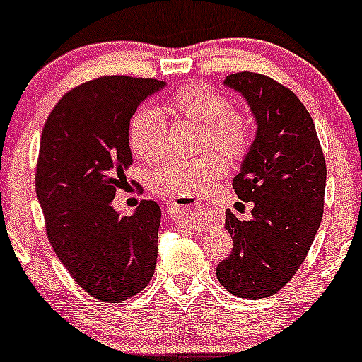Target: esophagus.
I'll return each instance as SVG.
<instances>
[{
	"mask_svg": "<svg viewBox=\"0 0 362 362\" xmlns=\"http://www.w3.org/2000/svg\"><path fill=\"white\" fill-rule=\"evenodd\" d=\"M196 206H199V201L194 197H175V199L168 201V212L172 217H179V219H183V217L190 219V216L194 214L188 216V210H194Z\"/></svg>",
	"mask_w": 362,
	"mask_h": 362,
	"instance_id": "34e87169",
	"label": "esophagus"
}]
</instances>
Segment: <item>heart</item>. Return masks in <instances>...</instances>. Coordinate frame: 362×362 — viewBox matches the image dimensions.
<instances>
[{"label":"heart","mask_w":362,"mask_h":362,"mask_svg":"<svg viewBox=\"0 0 362 362\" xmlns=\"http://www.w3.org/2000/svg\"><path fill=\"white\" fill-rule=\"evenodd\" d=\"M166 108L175 116L203 124L206 130L204 148L216 146L228 158L239 159L250 146V121L241 112L230 110L228 99L209 86H185L168 99ZM129 145L141 161L156 163L165 156L166 123L158 108L141 107L134 112L129 123ZM220 153L209 150L197 158L168 159L152 172L150 188L166 196H196L226 172L228 165Z\"/></svg>","instance_id":"b5f03b06"}]
</instances>
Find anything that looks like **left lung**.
Returning a JSON list of instances; mask_svg holds the SVG:
<instances>
[{
	"mask_svg": "<svg viewBox=\"0 0 362 362\" xmlns=\"http://www.w3.org/2000/svg\"><path fill=\"white\" fill-rule=\"evenodd\" d=\"M254 116L255 137L233 177L238 197L252 203V219L226 210L232 254L216 276L230 293L264 299L279 292L303 264L322 219L326 163L315 124L290 88L263 74H230Z\"/></svg>",
	"mask_w": 362,
	"mask_h": 362,
	"instance_id": "8db88e82",
	"label": "left lung"
}]
</instances>
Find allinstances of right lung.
Returning <instances> with one entry per match:
<instances>
[{
  "instance_id": "1",
  "label": "right lung",
  "mask_w": 362,
  "mask_h": 362,
  "mask_svg": "<svg viewBox=\"0 0 362 362\" xmlns=\"http://www.w3.org/2000/svg\"><path fill=\"white\" fill-rule=\"evenodd\" d=\"M165 81L103 76L63 95L43 127L36 194L54 252L94 299L121 303L150 283L161 209L141 201L119 216L112 201L132 165L129 123Z\"/></svg>"
}]
</instances>
